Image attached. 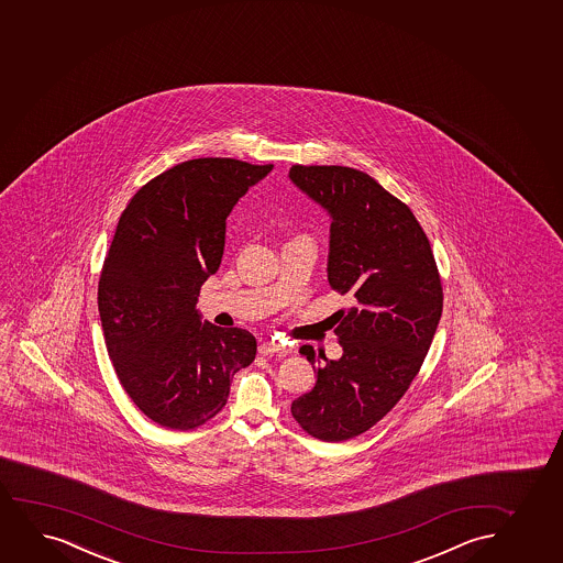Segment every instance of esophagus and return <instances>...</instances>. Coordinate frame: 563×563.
Listing matches in <instances>:
<instances>
[{
    "label": "esophagus",
    "instance_id": "obj_1",
    "mask_svg": "<svg viewBox=\"0 0 563 563\" xmlns=\"http://www.w3.org/2000/svg\"><path fill=\"white\" fill-rule=\"evenodd\" d=\"M257 353L267 356V354L286 353V349L278 341H264V343H260Z\"/></svg>",
    "mask_w": 563,
    "mask_h": 563
}]
</instances>
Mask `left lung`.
<instances>
[{"label": "left lung", "instance_id": "left-lung-1", "mask_svg": "<svg viewBox=\"0 0 563 563\" xmlns=\"http://www.w3.org/2000/svg\"><path fill=\"white\" fill-rule=\"evenodd\" d=\"M290 180L332 216L328 283L353 298L333 314L340 361L320 365L324 353L299 349L317 383L291 402V417L311 437L343 442L382 421L410 389L442 317V280L410 207L369 174L291 165Z\"/></svg>", "mask_w": 563, "mask_h": 563}]
</instances>
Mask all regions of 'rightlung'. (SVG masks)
Returning <instances> with one entry per match:
<instances>
[{"label":"right lung","instance_id":"add662e5","mask_svg":"<svg viewBox=\"0 0 563 563\" xmlns=\"http://www.w3.org/2000/svg\"><path fill=\"white\" fill-rule=\"evenodd\" d=\"M272 170L230 157L184 161L142 186L119 218L98 311L119 383L153 423H207L256 356L251 332L202 324L195 303L222 264L225 218Z\"/></svg>","mask_w":563,"mask_h":563}]
</instances>
